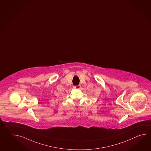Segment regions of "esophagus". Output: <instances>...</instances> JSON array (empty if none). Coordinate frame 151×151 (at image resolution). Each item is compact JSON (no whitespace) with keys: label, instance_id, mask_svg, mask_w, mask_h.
I'll return each instance as SVG.
<instances>
[{"label":"esophagus","instance_id":"esophagus-1","mask_svg":"<svg viewBox=\"0 0 151 151\" xmlns=\"http://www.w3.org/2000/svg\"><path fill=\"white\" fill-rule=\"evenodd\" d=\"M73 88H74V89H80L81 88V86L80 85L74 86H73Z\"/></svg>","mask_w":151,"mask_h":151}]
</instances>
